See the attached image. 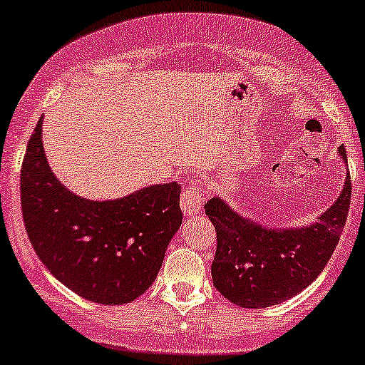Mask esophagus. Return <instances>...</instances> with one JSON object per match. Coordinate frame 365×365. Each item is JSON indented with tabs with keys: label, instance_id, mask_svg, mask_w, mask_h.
<instances>
[{
	"label": "esophagus",
	"instance_id": "1",
	"mask_svg": "<svg viewBox=\"0 0 365 365\" xmlns=\"http://www.w3.org/2000/svg\"><path fill=\"white\" fill-rule=\"evenodd\" d=\"M203 196H202V185L198 182H190L187 189L182 194V210L185 216H196L202 210Z\"/></svg>",
	"mask_w": 365,
	"mask_h": 365
}]
</instances>
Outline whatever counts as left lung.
<instances>
[{"label": "left lung", "mask_w": 365, "mask_h": 365, "mask_svg": "<svg viewBox=\"0 0 365 365\" xmlns=\"http://www.w3.org/2000/svg\"><path fill=\"white\" fill-rule=\"evenodd\" d=\"M339 155L347 165L344 148ZM349 202V171L333 205L304 227L263 225L234 210L220 196L209 200L205 214L217 237L210 268L216 290L248 309L268 308L297 295L324 270L346 225Z\"/></svg>", "instance_id": "8db88e82"}]
</instances>
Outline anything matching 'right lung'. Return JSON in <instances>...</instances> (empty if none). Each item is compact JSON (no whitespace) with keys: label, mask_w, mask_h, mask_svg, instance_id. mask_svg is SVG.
I'll list each match as a JSON object with an SVG mask.
<instances>
[{"label":"right lung","mask_w":365,"mask_h":365,"mask_svg":"<svg viewBox=\"0 0 365 365\" xmlns=\"http://www.w3.org/2000/svg\"><path fill=\"white\" fill-rule=\"evenodd\" d=\"M176 182L142 187L124 198L71 192L50 169L43 117L21 167V209L34 250L66 288L98 304H125L155 282L182 225Z\"/></svg>","instance_id":"1"}]
</instances>
